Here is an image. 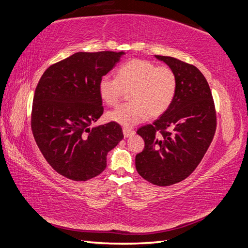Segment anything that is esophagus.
Returning a JSON list of instances; mask_svg holds the SVG:
<instances>
[{
  "label": "esophagus",
  "instance_id": "1",
  "mask_svg": "<svg viewBox=\"0 0 248 248\" xmlns=\"http://www.w3.org/2000/svg\"><path fill=\"white\" fill-rule=\"evenodd\" d=\"M123 134H124V137L128 138V137L133 136L135 134V130H133L131 128H128V127H124L123 128Z\"/></svg>",
  "mask_w": 248,
  "mask_h": 248
}]
</instances>
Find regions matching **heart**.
Returning <instances> with one entry per match:
<instances>
[{"label":"heart","mask_w":248,"mask_h":248,"mask_svg":"<svg viewBox=\"0 0 248 248\" xmlns=\"http://www.w3.org/2000/svg\"><path fill=\"white\" fill-rule=\"evenodd\" d=\"M130 90V103L107 113V119L123 126L139 124L150 117H160L172 105L177 90V76L168 65L144 59H131L118 69L117 78L104 75L98 82L102 101L117 105L124 90Z\"/></svg>","instance_id":"1"}]
</instances>
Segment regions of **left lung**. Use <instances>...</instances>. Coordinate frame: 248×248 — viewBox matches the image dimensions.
<instances>
[{"label":"left lung","instance_id":"obj_1","mask_svg":"<svg viewBox=\"0 0 248 248\" xmlns=\"http://www.w3.org/2000/svg\"><path fill=\"white\" fill-rule=\"evenodd\" d=\"M155 57L174 70L177 90L160 118L137 130L145 145L136 156V169L148 183L166 186L186 179L199 166L216 134L217 113L199 69L174 57Z\"/></svg>","mask_w":248,"mask_h":248}]
</instances>
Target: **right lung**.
<instances>
[{
    "instance_id": "add662e5",
    "label": "right lung",
    "mask_w": 248,
    "mask_h": 248,
    "mask_svg": "<svg viewBox=\"0 0 248 248\" xmlns=\"http://www.w3.org/2000/svg\"><path fill=\"white\" fill-rule=\"evenodd\" d=\"M124 52H78L48 67L35 90L31 130L43 157L75 181L100 175L124 138L118 123L90 127L104 112L98 82Z\"/></svg>"
}]
</instances>
